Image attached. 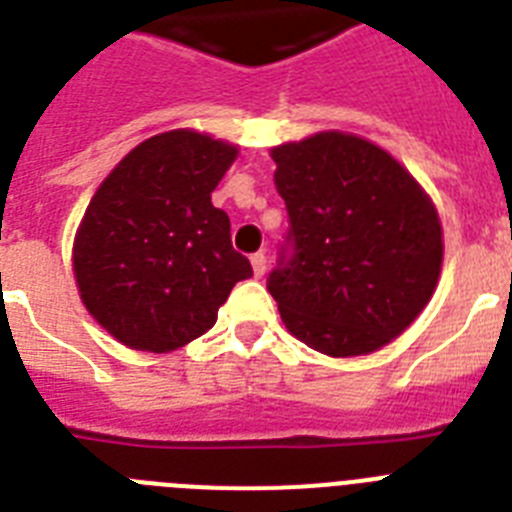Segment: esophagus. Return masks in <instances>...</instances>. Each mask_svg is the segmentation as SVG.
I'll return each instance as SVG.
<instances>
[{
	"label": "esophagus",
	"mask_w": 512,
	"mask_h": 512,
	"mask_svg": "<svg viewBox=\"0 0 512 512\" xmlns=\"http://www.w3.org/2000/svg\"><path fill=\"white\" fill-rule=\"evenodd\" d=\"M251 266H253V274L256 277H264L266 274V253H253L251 256Z\"/></svg>",
	"instance_id": "1"
}]
</instances>
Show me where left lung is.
Here are the masks:
<instances>
[{"mask_svg": "<svg viewBox=\"0 0 512 512\" xmlns=\"http://www.w3.org/2000/svg\"><path fill=\"white\" fill-rule=\"evenodd\" d=\"M290 227L266 290L282 321L331 357L381 349L438 285V212L386 150L326 131L272 150Z\"/></svg>", "mask_w": 512, "mask_h": 512, "instance_id": "left-lung-1", "label": "left lung"}]
</instances>
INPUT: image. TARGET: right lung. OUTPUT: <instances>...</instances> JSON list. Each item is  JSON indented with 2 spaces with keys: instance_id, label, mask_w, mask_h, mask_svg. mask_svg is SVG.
<instances>
[{
  "instance_id": "obj_1",
  "label": "right lung",
  "mask_w": 512,
  "mask_h": 512,
  "mask_svg": "<svg viewBox=\"0 0 512 512\" xmlns=\"http://www.w3.org/2000/svg\"><path fill=\"white\" fill-rule=\"evenodd\" d=\"M233 144L165 131L100 183L74 240V277L90 316L121 344L170 352L217 321L235 282L253 277L212 191Z\"/></svg>"
}]
</instances>
